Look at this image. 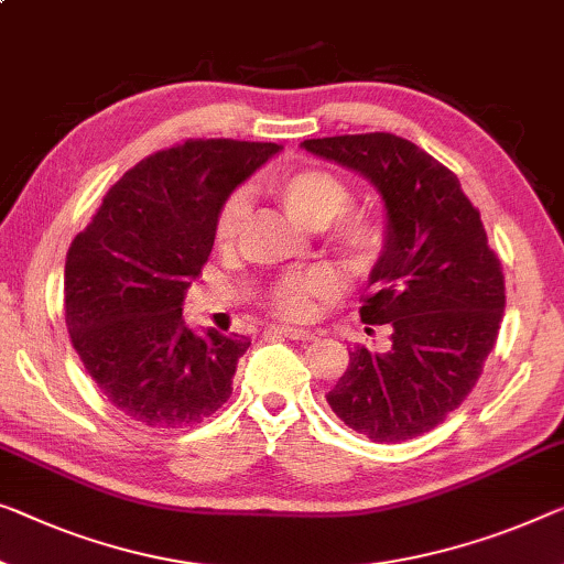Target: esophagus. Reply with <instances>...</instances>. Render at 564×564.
<instances>
[{"label": "esophagus", "mask_w": 564, "mask_h": 564, "mask_svg": "<svg viewBox=\"0 0 564 564\" xmlns=\"http://www.w3.org/2000/svg\"><path fill=\"white\" fill-rule=\"evenodd\" d=\"M273 332H279L283 336H289V339H296V341H314L316 334L314 332H306V329H296V326H283V324H273L271 326Z\"/></svg>", "instance_id": "esophagus-1"}]
</instances>
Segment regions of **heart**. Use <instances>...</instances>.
<instances>
[{
	"label": "heart",
	"instance_id": "heart-1",
	"mask_svg": "<svg viewBox=\"0 0 564 564\" xmlns=\"http://www.w3.org/2000/svg\"><path fill=\"white\" fill-rule=\"evenodd\" d=\"M265 187L281 202L293 220L308 230H322L344 263L367 268L384 246V225L369 209H347L351 202L349 184L322 166H291L268 174ZM248 215V199L235 192L215 215L213 235L217 248H232ZM339 281L326 268H301L275 279L265 291V306L275 316L304 322L314 314L316 301L332 299Z\"/></svg>",
	"mask_w": 564,
	"mask_h": 564
}]
</instances>
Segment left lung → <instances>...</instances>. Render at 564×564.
<instances>
[{"instance_id": "left-lung-1", "label": "left lung", "mask_w": 564, "mask_h": 564, "mask_svg": "<svg viewBox=\"0 0 564 564\" xmlns=\"http://www.w3.org/2000/svg\"><path fill=\"white\" fill-rule=\"evenodd\" d=\"M304 147L365 174L388 209V240L359 316L390 326V349L349 351L326 402L375 443L417 438L484 372L507 306L501 260L458 176L413 141L375 131L306 139Z\"/></svg>"}]
</instances>
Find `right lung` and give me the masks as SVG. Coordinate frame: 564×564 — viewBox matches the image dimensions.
Instances as JSON below:
<instances>
[{
    "mask_svg": "<svg viewBox=\"0 0 564 564\" xmlns=\"http://www.w3.org/2000/svg\"><path fill=\"white\" fill-rule=\"evenodd\" d=\"M279 144L187 139L131 166L65 258L73 349L116 410L149 427L197 425L232 394L250 339L182 318L213 250L215 215Z\"/></svg>",
    "mask_w": 564,
    "mask_h": 564,
    "instance_id": "obj_1",
    "label": "right lung"
}]
</instances>
